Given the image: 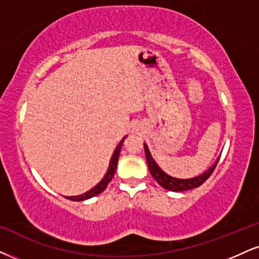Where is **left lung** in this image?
Here are the masks:
<instances>
[{
    "mask_svg": "<svg viewBox=\"0 0 259 259\" xmlns=\"http://www.w3.org/2000/svg\"><path fill=\"white\" fill-rule=\"evenodd\" d=\"M144 150H145V157H146V162H148L150 174L152 175V178H154L162 187L168 191H174V192H183V191L192 190V188L199 187L200 185H203L207 180V178L212 174L213 169L216 168V165H218V162L220 159V158L216 159V162L211 165V167L207 169L206 171H204L203 174L198 175L196 178L178 179V178L170 177V175H168L167 173H164V171L158 167L157 163L154 161V158H152L151 154H150L149 148L146 144H144Z\"/></svg>",
    "mask_w": 259,
    "mask_h": 259,
    "instance_id": "obj_1",
    "label": "left lung"
}]
</instances>
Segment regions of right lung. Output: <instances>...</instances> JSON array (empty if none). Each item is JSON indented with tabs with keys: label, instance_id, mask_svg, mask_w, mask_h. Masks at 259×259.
<instances>
[{
	"label": "right lung",
	"instance_id": "right-lung-1",
	"mask_svg": "<svg viewBox=\"0 0 259 259\" xmlns=\"http://www.w3.org/2000/svg\"><path fill=\"white\" fill-rule=\"evenodd\" d=\"M126 139V137L122 138V140L119 143V145L116 146V149H115L113 156H111V159H110V163H109V168H108L107 170V174L104 175V178L102 179V180L98 183L97 185L94 188H91L90 191H88V192L80 194V196H73V197H66L67 199L69 200H74V202H80V200H85V199H89V198H92L95 196H97V194H100L103 192V191L107 188L108 184L110 183L111 179H113L114 174H115V170H116V165H117V161H119V155H120V151H121V146H122V143L123 140Z\"/></svg>",
	"mask_w": 259,
	"mask_h": 259
}]
</instances>
